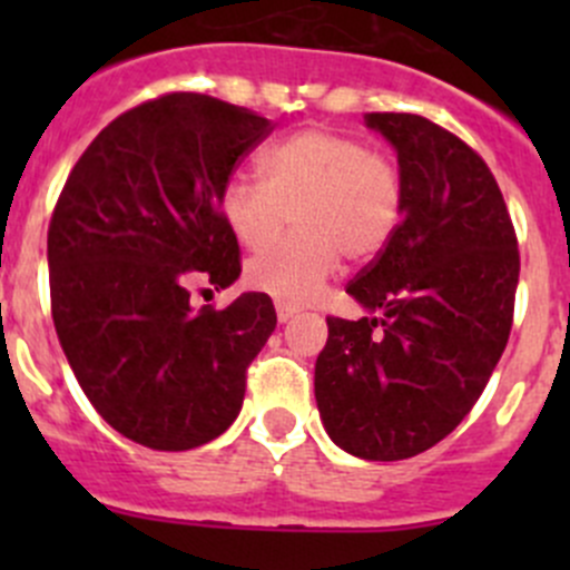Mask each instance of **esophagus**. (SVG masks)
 <instances>
[{"label":"esophagus","instance_id":"esophagus-1","mask_svg":"<svg viewBox=\"0 0 570 570\" xmlns=\"http://www.w3.org/2000/svg\"><path fill=\"white\" fill-rule=\"evenodd\" d=\"M275 314H278V322H289L297 314V308L292 306V303L275 301Z\"/></svg>","mask_w":570,"mask_h":570}]
</instances>
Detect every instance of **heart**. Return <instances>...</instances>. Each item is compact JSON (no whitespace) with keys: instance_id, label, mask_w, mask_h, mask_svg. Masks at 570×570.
Instances as JSON below:
<instances>
[{"instance_id":"obj_1","label":"heart","mask_w":570,"mask_h":570,"mask_svg":"<svg viewBox=\"0 0 570 570\" xmlns=\"http://www.w3.org/2000/svg\"><path fill=\"white\" fill-rule=\"evenodd\" d=\"M262 181L232 176L220 189V217L237 243L261 250L293 215L296 234L250 258L245 278L284 303H306L338 262H372L402 220V174L389 154L327 126L286 135L258 157Z\"/></svg>"}]
</instances>
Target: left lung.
Instances as JSON below:
<instances>
[{"label":"left lung","instance_id":"obj_1","mask_svg":"<svg viewBox=\"0 0 570 570\" xmlns=\"http://www.w3.org/2000/svg\"><path fill=\"white\" fill-rule=\"evenodd\" d=\"M396 148L402 220L347 284L375 317H327L314 396L333 444L402 461L463 422L513 327L519 239L485 159L444 126L370 112Z\"/></svg>","mask_w":570,"mask_h":570}]
</instances>
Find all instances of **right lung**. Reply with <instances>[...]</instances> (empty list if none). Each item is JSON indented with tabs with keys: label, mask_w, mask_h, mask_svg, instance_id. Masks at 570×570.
Wrapping results in <instances>:
<instances>
[{
	"label": "right lung",
	"mask_w": 570,
	"mask_h": 570,
	"mask_svg": "<svg viewBox=\"0 0 570 570\" xmlns=\"http://www.w3.org/2000/svg\"><path fill=\"white\" fill-rule=\"evenodd\" d=\"M273 124L200 94L126 109L85 148L49 223L51 320L109 428L163 452L226 433L248 366L275 331L264 292L217 312L187 275L226 289L243 273L220 189Z\"/></svg>",
	"instance_id": "right-lung-1"
}]
</instances>
